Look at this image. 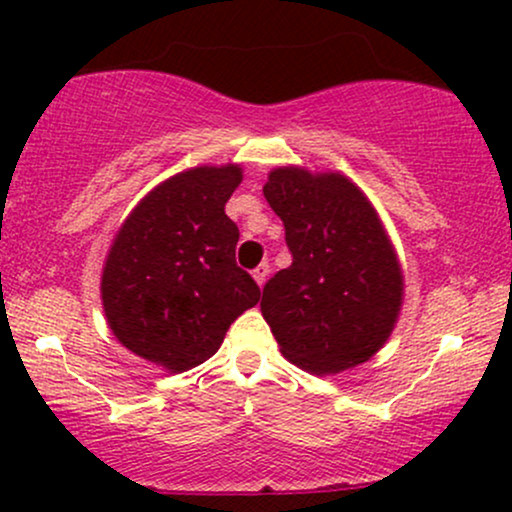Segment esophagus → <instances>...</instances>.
<instances>
[{
	"label": "esophagus",
	"mask_w": 512,
	"mask_h": 512,
	"mask_svg": "<svg viewBox=\"0 0 512 512\" xmlns=\"http://www.w3.org/2000/svg\"><path fill=\"white\" fill-rule=\"evenodd\" d=\"M267 276H269V264H267V262L257 264V267L252 269V279L257 281V286H264V281H267Z\"/></svg>",
	"instance_id": "1"
}]
</instances>
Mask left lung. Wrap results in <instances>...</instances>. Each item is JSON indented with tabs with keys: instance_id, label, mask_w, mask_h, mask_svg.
I'll return each mask as SVG.
<instances>
[{
	"instance_id": "left-lung-1",
	"label": "left lung",
	"mask_w": 512,
	"mask_h": 512,
	"mask_svg": "<svg viewBox=\"0 0 512 512\" xmlns=\"http://www.w3.org/2000/svg\"><path fill=\"white\" fill-rule=\"evenodd\" d=\"M262 192L293 257L260 303L281 354L313 375L361 366L390 339L404 303L402 264L378 211L337 170L279 166Z\"/></svg>"
}]
</instances>
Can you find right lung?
I'll return each mask as SVG.
<instances>
[{
	"instance_id": "1",
	"label": "right lung",
	"mask_w": 512,
	"mask_h": 512,
	"mask_svg": "<svg viewBox=\"0 0 512 512\" xmlns=\"http://www.w3.org/2000/svg\"><path fill=\"white\" fill-rule=\"evenodd\" d=\"M238 163L197 166L158 182L117 228L101 274L105 320L132 354L182 373L219 351L228 327L260 301L236 264L226 202Z\"/></svg>"
}]
</instances>
